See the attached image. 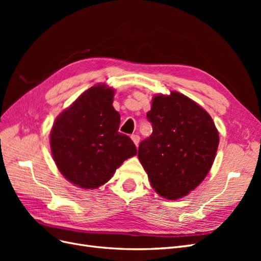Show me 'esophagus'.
<instances>
[{
  "instance_id": "obj_1",
  "label": "esophagus",
  "mask_w": 261,
  "mask_h": 261,
  "mask_svg": "<svg viewBox=\"0 0 261 261\" xmlns=\"http://www.w3.org/2000/svg\"><path fill=\"white\" fill-rule=\"evenodd\" d=\"M130 138H132V140L134 141V144H135L136 146H138V144H139V140H140L139 135H137V134H134V135H132V136H130Z\"/></svg>"
}]
</instances>
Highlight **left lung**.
I'll return each instance as SVG.
<instances>
[{
    "mask_svg": "<svg viewBox=\"0 0 261 261\" xmlns=\"http://www.w3.org/2000/svg\"><path fill=\"white\" fill-rule=\"evenodd\" d=\"M147 118L152 134L139 144V161L154 191L176 200L207 176L219 146L218 129L200 106L176 91L154 96Z\"/></svg>",
    "mask_w": 261,
    "mask_h": 261,
    "instance_id": "1",
    "label": "left lung"
}]
</instances>
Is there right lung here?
I'll list each match as a JSON object with an SVG mask.
<instances>
[{"label":"right lung","mask_w":261,"mask_h":261,"mask_svg":"<svg viewBox=\"0 0 261 261\" xmlns=\"http://www.w3.org/2000/svg\"><path fill=\"white\" fill-rule=\"evenodd\" d=\"M114 89L93 86L55 120L50 134L53 159L64 177L85 189L97 188L137 153L136 146L118 132L120 113L112 103Z\"/></svg>","instance_id":"obj_1"}]
</instances>
